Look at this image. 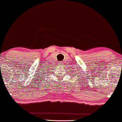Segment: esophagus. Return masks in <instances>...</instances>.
Returning <instances> with one entry per match:
<instances>
[{"mask_svg":"<svg viewBox=\"0 0 122 122\" xmlns=\"http://www.w3.org/2000/svg\"><path fill=\"white\" fill-rule=\"evenodd\" d=\"M64 63H63L62 62H61V61H60V62H58V65H60V66H62L63 65H64Z\"/></svg>","mask_w":122,"mask_h":122,"instance_id":"1","label":"esophagus"}]
</instances>
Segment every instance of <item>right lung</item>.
<instances>
[{"label": "right lung", "mask_w": 122, "mask_h": 122, "mask_svg": "<svg viewBox=\"0 0 122 122\" xmlns=\"http://www.w3.org/2000/svg\"><path fill=\"white\" fill-rule=\"evenodd\" d=\"M49 72H50V71H49Z\"/></svg>", "instance_id": "add662e5"}]
</instances>
